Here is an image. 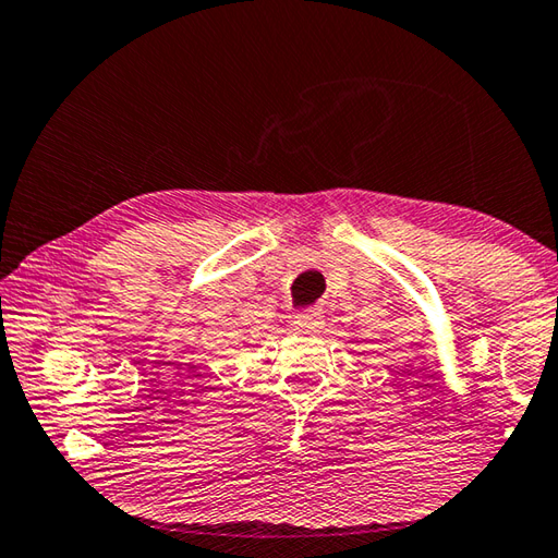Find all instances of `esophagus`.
<instances>
[{
    "label": "esophagus",
    "mask_w": 558,
    "mask_h": 558,
    "mask_svg": "<svg viewBox=\"0 0 558 558\" xmlns=\"http://www.w3.org/2000/svg\"><path fill=\"white\" fill-rule=\"evenodd\" d=\"M294 324H298L300 329H304V331H319L324 326V314H322V310H316V307L304 310V312L298 314Z\"/></svg>",
    "instance_id": "obj_1"
}]
</instances>
